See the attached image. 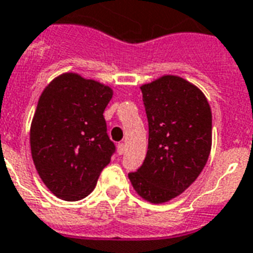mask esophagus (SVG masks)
I'll use <instances>...</instances> for the list:
<instances>
[{"label":"esophagus","mask_w":253,"mask_h":253,"mask_svg":"<svg viewBox=\"0 0 253 253\" xmlns=\"http://www.w3.org/2000/svg\"><path fill=\"white\" fill-rule=\"evenodd\" d=\"M118 155H123L125 154V151H126V144L125 143H118Z\"/></svg>","instance_id":"34e87169"}]
</instances>
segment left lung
<instances>
[{"instance_id":"8db88e82","label":"left lung","mask_w":253,"mask_h":253,"mask_svg":"<svg viewBox=\"0 0 253 253\" xmlns=\"http://www.w3.org/2000/svg\"><path fill=\"white\" fill-rule=\"evenodd\" d=\"M148 121V151L131 184L144 200L162 204L188 189L211 150V110L204 93L177 76L140 87Z\"/></svg>"}]
</instances>
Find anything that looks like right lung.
<instances>
[{"instance_id": "obj_1", "label": "right lung", "mask_w": 253, "mask_h": 253, "mask_svg": "<svg viewBox=\"0 0 253 253\" xmlns=\"http://www.w3.org/2000/svg\"><path fill=\"white\" fill-rule=\"evenodd\" d=\"M111 97L109 86L75 73L56 77L42 93L30 130L31 155L42 181L61 200L90 194L114 155L103 118Z\"/></svg>"}]
</instances>
